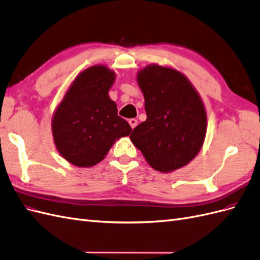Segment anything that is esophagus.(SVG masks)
I'll return each mask as SVG.
<instances>
[{"mask_svg": "<svg viewBox=\"0 0 260 260\" xmlns=\"http://www.w3.org/2000/svg\"><path fill=\"white\" fill-rule=\"evenodd\" d=\"M129 123L131 125V128L135 129L137 127V124H138V120L135 118H131V119H129Z\"/></svg>", "mask_w": 260, "mask_h": 260, "instance_id": "esophagus-1", "label": "esophagus"}]
</instances>
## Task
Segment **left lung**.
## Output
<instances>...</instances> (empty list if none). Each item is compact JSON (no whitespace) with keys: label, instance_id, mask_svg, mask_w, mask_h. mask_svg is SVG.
<instances>
[{"label":"left lung","instance_id":"1","mask_svg":"<svg viewBox=\"0 0 260 260\" xmlns=\"http://www.w3.org/2000/svg\"><path fill=\"white\" fill-rule=\"evenodd\" d=\"M137 81L145 100L146 120L130 139L154 170L170 173L187 165L201 150L207 114L197 90L172 68L150 64Z\"/></svg>","mask_w":260,"mask_h":260}]
</instances>
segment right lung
<instances>
[{"instance_id":"obj_1","label":"right lung","mask_w":260,"mask_h":260,"mask_svg":"<svg viewBox=\"0 0 260 260\" xmlns=\"http://www.w3.org/2000/svg\"><path fill=\"white\" fill-rule=\"evenodd\" d=\"M115 72L94 66L76 76L52 118V136L57 150L68 162L79 167L94 166L107 155L116 140L132 129L118 116L109 89Z\"/></svg>"}]
</instances>
